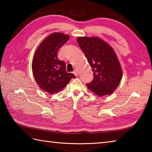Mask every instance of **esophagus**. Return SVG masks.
<instances>
[{"label": "esophagus", "instance_id": "34e87169", "mask_svg": "<svg viewBox=\"0 0 152 152\" xmlns=\"http://www.w3.org/2000/svg\"><path fill=\"white\" fill-rule=\"evenodd\" d=\"M73 73H74V75H75L76 76H77L78 75V70H77V69H75V70H74Z\"/></svg>", "mask_w": 152, "mask_h": 152}]
</instances>
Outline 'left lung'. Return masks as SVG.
Wrapping results in <instances>:
<instances>
[{
  "label": "left lung",
  "instance_id": "obj_1",
  "mask_svg": "<svg viewBox=\"0 0 152 152\" xmlns=\"http://www.w3.org/2000/svg\"><path fill=\"white\" fill-rule=\"evenodd\" d=\"M77 42L93 72L88 88L100 96L112 94L122 78L121 67L114 50L99 37H80Z\"/></svg>",
  "mask_w": 152,
  "mask_h": 152
}]
</instances>
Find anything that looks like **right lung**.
Returning <instances> with one entry per match:
<instances>
[{
	"label": "right lung",
	"instance_id": "right-lung-1",
	"mask_svg": "<svg viewBox=\"0 0 152 152\" xmlns=\"http://www.w3.org/2000/svg\"><path fill=\"white\" fill-rule=\"evenodd\" d=\"M69 36L61 33L49 35L39 45L32 61V70L40 88L50 94L62 90L75 76L66 72V63L60 60L58 53L68 42Z\"/></svg>",
	"mask_w": 152,
	"mask_h": 152
}]
</instances>
